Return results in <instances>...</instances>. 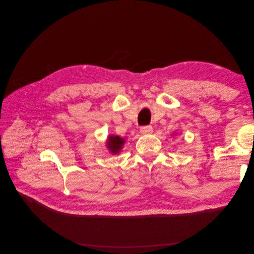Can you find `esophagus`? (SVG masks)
Segmentation results:
<instances>
[{
  "mask_svg": "<svg viewBox=\"0 0 254 254\" xmlns=\"http://www.w3.org/2000/svg\"><path fill=\"white\" fill-rule=\"evenodd\" d=\"M152 131H153V130H152L151 126H143L140 129V132L142 134H150V133H152Z\"/></svg>",
  "mask_w": 254,
  "mask_h": 254,
  "instance_id": "esophagus-1",
  "label": "esophagus"
}]
</instances>
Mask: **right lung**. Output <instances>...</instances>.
Returning a JSON list of instances; mask_svg holds the SVG:
<instances>
[{"label": "right lung", "mask_w": 254, "mask_h": 254, "mask_svg": "<svg viewBox=\"0 0 254 254\" xmlns=\"http://www.w3.org/2000/svg\"><path fill=\"white\" fill-rule=\"evenodd\" d=\"M125 142V139H123V137L119 135L109 134L106 141V147L108 148V150L112 155H118V153L121 152L123 147H124Z\"/></svg>", "instance_id": "1"}]
</instances>
